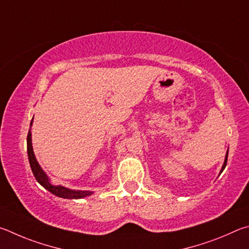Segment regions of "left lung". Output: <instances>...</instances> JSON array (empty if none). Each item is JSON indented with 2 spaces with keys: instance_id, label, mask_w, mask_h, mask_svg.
I'll return each instance as SVG.
<instances>
[{
  "instance_id": "1",
  "label": "left lung",
  "mask_w": 249,
  "mask_h": 249,
  "mask_svg": "<svg viewBox=\"0 0 249 249\" xmlns=\"http://www.w3.org/2000/svg\"><path fill=\"white\" fill-rule=\"evenodd\" d=\"M228 155H229V151L226 152V155H225V160H224V164H223V166H222V168H221V172H220V174L224 171V168H225V166H226V163H228Z\"/></svg>"
}]
</instances>
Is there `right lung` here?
Instances as JSON below:
<instances>
[{"label":"right lung","mask_w":249,"mask_h":249,"mask_svg":"<svg viewBox=\"0 0 249 249\" xmlns=\"http://www.w3.org/2000/svg\"><path fill=\"white\" fill-rule=\"evenodd\" d=\"M33 119H32V122H30V127H32L33 124ZM27 153H28L30 168H32L35 178H36V180L43 187V188H46L48 191H50L51 194H53L54 196H58V197L64 198V199H81L93 194V191L72 190V189L65 188L63 186H60V185L55 186L51 184L49 177H48L46 175V173L42 171L40 165H39L36 158H35L33 143H32V132H30V129L27 134Z\"/></svg>","instance_id":"1"}]
</instances>
